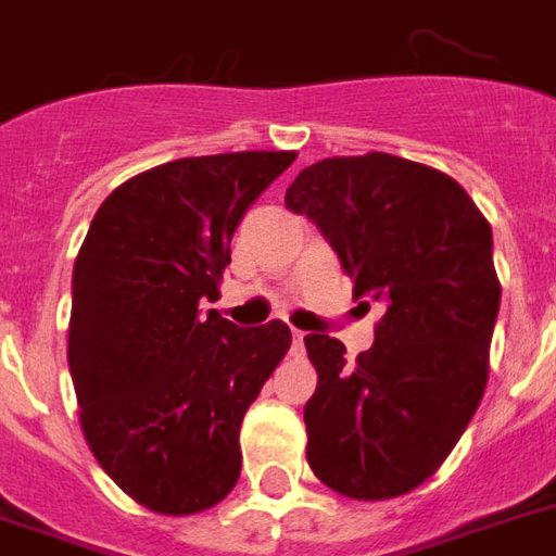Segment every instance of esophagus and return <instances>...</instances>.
I'll return each mask as SVG.
<instances>
[{"instance_id": "esophagus-1", "label": "esophagus", "mask_w": 556, "mask_h": 556, "mask_svg": "<svg viewBox=\"0 0 556 556\" xmlns=\"http://www.w3.org/2000/svg\"><path fill=\"white\" fill-rule=\"evenodd\" d=\"M291 343H294V346H291V352H294V355H303V340H305V331H300V329H294L291 331Z\"/></svg>"}]
</instances>
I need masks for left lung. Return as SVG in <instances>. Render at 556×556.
Wrapping results in <instances>:
<instances>
[{"instance_id": "obj_1", "label": "left lung", "mask_w": 556, "mask_h": 556, "mask_svg": "<svg viewBox=\"0 0 556 556\" xmlns=\"http://www.w3.org/2000/svg\"><path fill=\"white\" fill-rule=\"evenodd\" d=\"M286 207L320 227L355 296L387 305L355 361L338 338H305L308 465L349 500L404 496L444 465L488 387L502 296L491 225L456 178L389 152L317 161Z\"/></svg>"}]
</instances>
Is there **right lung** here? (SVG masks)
<instances>
[{
	"label": "right lung",
	"mask_w": 556,
	"mask_h": 556,
	"mask_svg": "<svg viewBox=\"0 0 556 556\" xmlns=\"http://www.w3.org/2000/svg\"><path fill=\"white\" fill-rule=\"evenodd\" d=\"M296 152H225L152 167L112 190L74 262L68 369L100 467L138 505L187 517L225 500L239 430L291 329H239L216 300L230 239Z\"/></svg>",
	"instance_id": "1"
}]
</instances>
